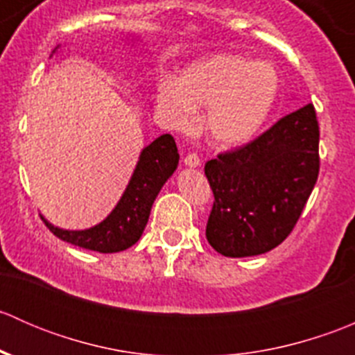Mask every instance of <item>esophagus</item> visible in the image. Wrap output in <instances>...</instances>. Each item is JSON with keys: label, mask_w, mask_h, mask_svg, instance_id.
<instances>
[{"label": "esophagus", "mask_w": 355, "mask_h": 355, "mask_svg": "<svg viewBox=\"0 0 355 355\" xmlns=\"http://www.w3.org/2000/svg\"><path fill=\"white\" fill-rule=\"evenodd\" d=\"M184 164H185V166H189V168H198L200 164L199 156L196 155V153H191V155H187L184 157Z\"/></svg>", "instance_id": "34e87169"}]
</instances>
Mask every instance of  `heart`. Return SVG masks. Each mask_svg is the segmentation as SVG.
I'll return each instance as SVG.
<instances>
[{"label": "heart", "instance_id": "obj_1", "mask_svg": "<svg viewBox=\"0 0 355 355\" xmlns=\"http://www.w3.org/2000/svg\"><path fill=\"white\" fill-rule=\"evenodd\" d=\"M280 92L278 71L268 62L245 56H202L175 80L161 82L157 108L175 128L191 127L198 108H206L204 128L221 149L249 144L266 125Z\"/></svg>", "mask_w": 355, "mask_h": 355}]
</instances>
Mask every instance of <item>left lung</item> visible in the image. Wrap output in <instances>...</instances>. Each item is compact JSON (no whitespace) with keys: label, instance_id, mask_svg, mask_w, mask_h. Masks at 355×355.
<instances>
[{"label":"left lung","instance_id":"8db88e82","mask_svg":"<svg viewBox=\"0 0 355 355\" xmlns=\"http://www.w3.org/2000/svg\"><path fill=\"white\" fill-rule=\"evenodd\" d=\"M320 127L313 105L204 166L214 194L206 239L227 257L259 256L295 227L320 173Z\"/></svg>","mask_w":355,"mask_h":355}]
</instances>
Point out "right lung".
I'll return each instance as SVG.
<instances>
[{"mask_svg":"<svg viewBox=\"0 0 355 355\" xmlns=\"http://www.w3.org/2000/svg\"><path fill=\"white\" fill-rule=\"evenodd\" d=\"M178 159L180 156L175 139L170 134L159 135L141 151L127 189L101 223L85 230H65L49 223L44 216H41L42 221L56 237L82 249L103 254L128 249L141 239L155 199L177 170Z\"/></svg>","mask_w":355,"mask_h":355,"instance_id":"right-lung-1","label":"right lung"}]
</instances>
